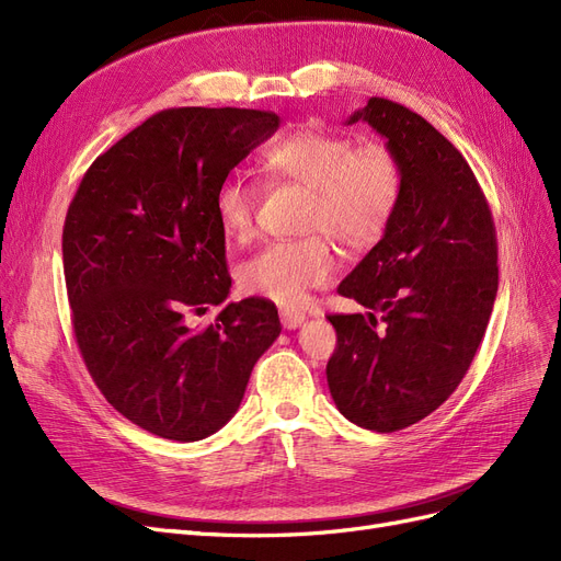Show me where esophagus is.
<instances>
[{"label": "esophagus", "instance_id": "34e87169", "mask_svg": "<svg viewBox=\"0 0 561 561\" xmlns=\"http://www.w3.org/2000/svg\"><path fill=\"white\" fill-rule=\"evenodd\" d=\"M304 320H307V316L295 311V309H280V322L287 330H297Z\"/></svg>", "mask_w": 561, "mask_h": 561}]
</instances>
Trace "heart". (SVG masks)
Returning <instances> with one entry per match:
<instances>
[{"label": "heart", "instance_id": "heart-1", "mask_svg": "<svg viewBox=\"0 0 561 561\" xmlns=\"http://www.w3.org/2000/svg\"><path fill=\"white\" fill-rule=\"evenodd\" d=\"M276 182H295L311 192L301 229L307 239L271 243L239 268L248 295L283 307H299L313 287L328 285L339 268L330 239L360 252L375 248L400 208L404 173L383 142L355 145L351 135L304 128L271 142L260 157ZM257 192L229 175L215 190L213 210L227 239L245 243L254 233Z\"/></svg>", "mask_w": 561, "mask_h": 561}]
</instances>
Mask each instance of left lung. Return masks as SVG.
Wrapping results in <instances>:
<instances>
[{
	"label": "left lung",
	"mask_w": 561,
	"mask_h": 561,
	"mask_svg": "<svg viewBox=\"0 0 561 561\" xmlns=\"http://www.w3.org/2000/svg\"><path fill=\"white\" fill-rule=\"evenodd\" d=\"M367 122L396 151L404 186L383 239L339 285L369 313H332L328 386L355 426L393 433L443 404L478 353L499 290L496 227L482 186L443 133L386 98Z\"/></svg>",
	"instance_id": "left-lung-1"
}]
</instances>
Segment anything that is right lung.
I'll use <instances>...</instances> for the list:
<instances>
[{"mask_svg": "<svg viewBox=\"0 0 561 561\" xmlns=\"http://www.w3.org/2000/svg\"><path fill=\"white\" fill-rule=\"evenodd\" d=\"M278 114L173 107L100 154L67 208L62 266L75 339L100 393L135 426L196 443L243 400L276 342L274 301L225 304V231L215 190L276 133ZM222 306L192 331L185 316Z\"/></svg>", "mask_w": 561, "mask_h": 561, "instance_id": "right-lung-1", "label": "right lung"}]
</instances>
